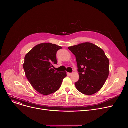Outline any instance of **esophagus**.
Here are the masks:
<instances>
[{
	"mask_svg": "<svg viewBox=\"0 0 128 128\" xmlns=\"http://www.w3.org/2000/svg\"><path fill=\"white\" fill-rule=\"evenodd\" d=\"M72 74H73L72 73H68V75H69V76H71Z\"/></svg>",
	"mask_w": 128,
	"mask_h": 128,
	"instance_id": "esophagus-1",
	"label": "esophagus"
}]
</instances>
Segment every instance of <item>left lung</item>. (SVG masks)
I'll use <instances>...</instances> for the list:
<instances>
[{
  "label": "left lung",
  "instance_id": "left-lung-1",
  "mask_svg": "<svg viewBox=\"0 0 128 128\" xmlns=\"http://www.w3.org/2000/svg\"><path fill=\"white\" fill-rule=\"evenodd\" d=\"M75 56L80 78L75 83L78 91L87 96L100 91L109 74V60L104 52L90 42L68 47Z\"/></svg>",
  "mask_w": 128,
  "mask_h": 128
}]
</instances>
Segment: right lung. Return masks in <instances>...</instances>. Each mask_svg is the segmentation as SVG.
Segmentation results:
<instances>
[{
  "label": "right lung",
  "instance_id": "right-lung-1",
  "mask_svg": "<svg viewBox=\"0 0 128 128\" xmlns=\"http://www.w3.org/2000/svg\"><path fill=\"white\" fill-rule=\"evenodd\" d=\"M62 47L51 43L35 46L25 57L23 68L32 86L42 95H49L60 88L66 72L56 71L53 64H58L56 53Z\"/></svg>",
  "mask_w": 128,
  "mask_h": 128
}]
</instances>
